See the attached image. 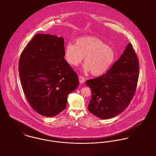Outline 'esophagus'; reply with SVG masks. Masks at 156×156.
Returning <instances> with one entry per match:
<instances>
[{"label":"esophagus","instance_id":"esophagus-1","mask_svg":"<svg viewBox=\"0 0 156 156\" xmlns=\"http://www.w3.org/2000/svg\"><path fill=\"white\" fill-rule=\"evenodd\" d=\"M79 82L80 83H83L85 82V78L82 76H79Z\"/></svg>","mask_w":156,"mask_h":156}]
</instances>
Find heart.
I'll return each mask as SVG.
<instances>
[{"label":"heart","mask_w":156,"mask_h":156,"mask_svg":"<svg viewBox=\"0 0 156 156\" xmlns=\"http://www.w3.org/2000/svg\"><path fill=\"white\" fill-rule=\"evenodd\" d=\"M65 58L71 66L76 67L84 59V71L95 76L105 73L115 58L111 47L97 37L87 36L76 40L75 44H68L64 50Z\"/></svg>","instance_id":"heart-1"}]
</instances>
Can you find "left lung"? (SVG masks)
Wrapping results in <instances>:
<instances>
[{
    "label": "left lung",
    "instance_id": "1",
    "mask_svg": "<svg viewBox=\"0 0 156 156\" xmlns=\"http://www.w3.org/2000/svg\"><path fill=\"white\" fill-rule=\"evenodd\" d=\"M139 70L137 56L129 43L106 74L87 80L92 93L89 111L99 118L109 119L124 111L135 94Z\"/></svg>",
    "mask_w": 156,
    "mask_h": 156
}]
</instances>
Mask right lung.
Here are the masks:
<instances>
[{"mask_svg":"<svg viewBox=\"0 0 156 156\" xmlns=\"http://www.w3.org/2000/svg\"><path fill=\"white\" fill-rule=\"evenodd\" d=\"M62 37L38 34L20 56L19 71L24 95L39 114L54 116L64 111L68 95L77 88V74L64 59Z\"/></svg>","mask_w":156,"mask_h":156,"instance_id":"add662e5","label":"right lung"}]
</instances>
